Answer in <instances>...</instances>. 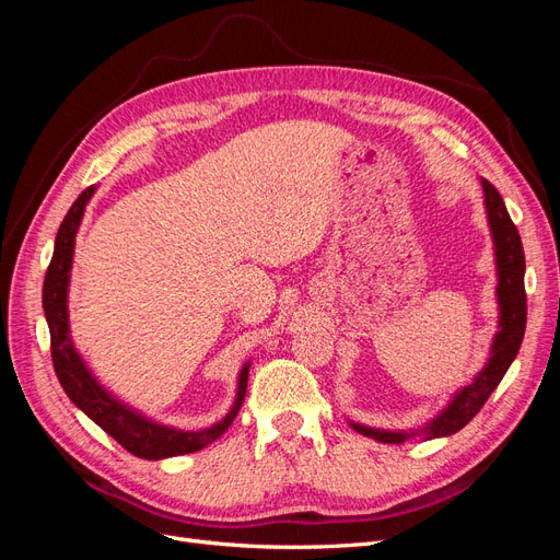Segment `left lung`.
<instances>
[{
    "label": "left lung",
    "instance_id": "obj_1",
    "mask_svg": "<svg viewBox=\"0 0 560 560\" xmlns=\"http://www.w3.org/2000/svg\"><path fill=\"white\" fill-rule=\"evenodd\" d=\"M483 184V196H486V210H488V222L490 231H493L495 241V257H498V301H500V331L495 334L493 348H490V360L481 374L474 378L465 389L455 395V399L448 404V409L436 416L425 434L430 439L434 436H448L457 430H463L467 422L481 411V406L488 401L490 393L500 385L504 378L506 369L512 366L514 358L518 354L523 334H525V317H528V303H525V257H523V245L518 229L514 226L510 212L498 189L488 179H481ZM364 436L376 439L383 444H401L406 436L404 432H383V430H371L364 425H354Z\"/></svg>",
    "mask_w": 560,
    "mask_h": 560
}]
</instances>
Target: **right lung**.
I'll return each instance as SVG.
<instances>
[{"label": "right lung", "instance_id": "obj_1", "mask_svg": "<svg viewBox=\"0 0 560 560\" xmlns=\"http://www.w3.org/2000/svg\"><path fill=\"white\" fill-rule=\"evenodd\" d=\"M93 191L95 186L83 189L79 198L72 202L70 212L65 214L56 235L54 257H50L46 278H44L42 299H44V313L48 322V331H50V358H54L56 376L67 397H70L79 409L95 422V425H100L109 436H114L128 453L144 457V460H161V457L200 451L202 446L217 442V439L229 430L235 416H238L245 399L249 366L241 371L238 397H235L231 413L222 422H217V425L200 432H179L173 428L156 425V422H149L147 418L126 409L124 404H118L109 393H105V389L97 385V381L91 376V371L81 362V358L72 346L70 325H67V282H70L74 235Z\"/></svg>", "mask_w": 560, "mask_h": 560}]
</instances>
